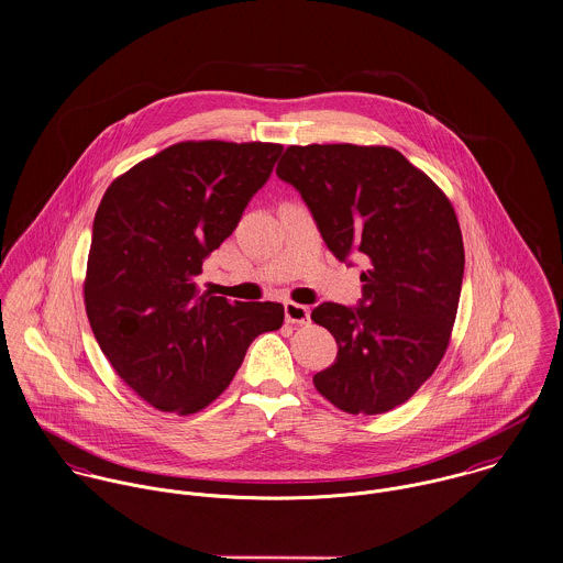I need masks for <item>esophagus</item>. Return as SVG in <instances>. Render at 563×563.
I'll return each mask as SVG.
<instances>
[{
    "label": "esophagus",
    "mask_w": 563,
    "mask_h": 563,
    "mask_svg": "<svg viewBox=\"0 0 563 563\" xmlns=\"http://www.w3.org/2000/svg\"><path fill=\"white\" fill-rule=\"evenodd\" d=\"M285 318L291 324H307L311 320V309L298 302H285Z\"/></svg>",
    "instance_id": "34e87169"
}]
</instances>
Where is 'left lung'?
<instances>
[{"instance_id":"1","label":"left lung","mask_w":563,"mask_h":563,"mask_svg":"<svg viewBox=\"0 0 563 563\" xmlns=\"http://www.w3.org/2000/svg\"><path fill=\"white\" fill-rule=\"evenodd\" d=\"M276 174L339 261L365 265L356 307L322 302L311 313L338 341L316 389L352 416L407 402L440 365L456 318L465 256L449 198L391 147L291 145Z\"/></svg>"}]
</instances>
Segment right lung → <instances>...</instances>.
Instances as JSON below:
<instances>
[{"label":"right lung","mask_w":563,"mask_h":563,"mask_svg":"<svg viewBox=\"0 0 563 563\" xmlns=\"http://www.w3.org/2000/svg\"><path fill=\"white\" fill-rule=\"evenodd\" d=\"M283 152L276 143L185 141L134 165L93 220L85 302L114 372L152 407L196 413L278 331V302L200 294L202 263L239 224Z\"/></svg>","instance_id":"add662e5"}]
</instances>
